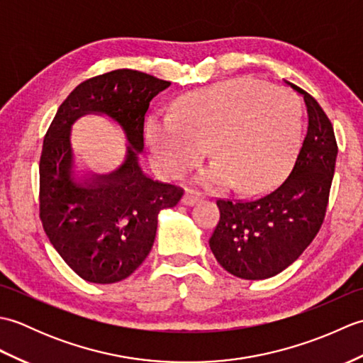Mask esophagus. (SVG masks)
Instances as JSON below:
<instances>
[{
    "label": "esophagus",
    "mask_w": 363,
    "mask_h": 363,
    "mask_svg": "<svg viewBox=\"0 0 363 363\" xmlns=\"http://www.w3.org/2000/svg\"><path fill=\"white\" fill-rule=\"evenodd\" d=\"M201 194H199V191H196V190H189L186 195H184V198H182V203L186 204V206H191V204H195V203H198L199 199H201Z\"/></svg>",
    "instance_id": "34e87169"
}]
</instances>
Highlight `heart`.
<instances>
[{
	"label": "heart",
	"mask_w": 363,
	"mask_h": 363,
	"mask_svg": "<svg viewBox=\"0 0 363 363\" xmlns=\"http://www.w3.org/2000/svg\"><path fill=\"white\" fill-rule=\"evenodd\" d=\"M299 137V103L290 90L254 79H233L194 90L172 115L146 126L151 159L162 173L179 176L203 157L217 160L203 179L243 191L265 186L287 164Z\"/></svg>",
	"instance_id": "b5f03b06"
}]
</instances>
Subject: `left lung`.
<instances>
[{"mask_svg":"<svg viewBox=\"0 0 363 363\" xmlns=\"http://www.w3.org/2000/svg\"><path fill=\"white\" fill-rule=\"evenodd\" d=\"M290 87L304 96L309 117L291 172L260 196L217 199L220 220L211 250L226 272L242 279H268L284 272L325 221L338 151L334 128L317 99L295 84Z\"/></svg>","mask_w":363,"mask_h":363,"instance_id":"obj_1","label":"left lung"}]
</instances>
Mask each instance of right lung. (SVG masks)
<instances>
[{"label": "right lung", "mask_w": 363, "mask_h": 363, "mask_svg": "<svg viewBox=\"0 0 363 363\" xmlns=\"http://www.w3.org/2000/svg\"><path fill=\"white\" fill-rule=\"evenodd\" d=\"M169 86L129 68L94 76L67 96L46 130L38 164V215L59 256L84 281L113 284L133 274L152 248L159 212L174 207L184 195L182 187L146 177L134 152L143 150L150 103ZM87 111L118 121L131 146L117 172L82 188L71 179L69 129Z\"/></svg>", "instance_id": "1"}]
</instances>
